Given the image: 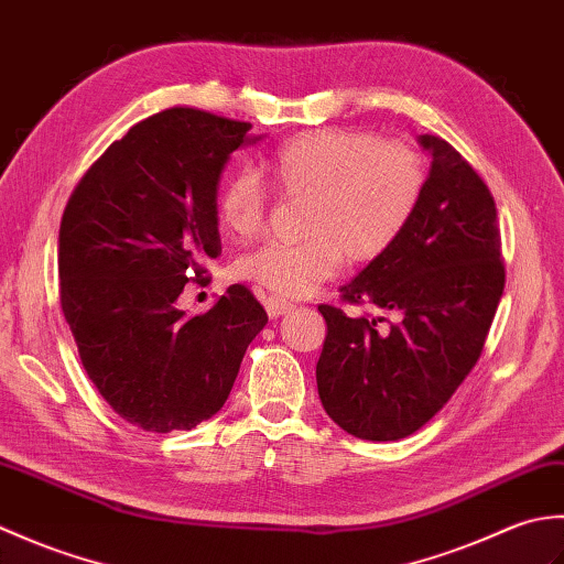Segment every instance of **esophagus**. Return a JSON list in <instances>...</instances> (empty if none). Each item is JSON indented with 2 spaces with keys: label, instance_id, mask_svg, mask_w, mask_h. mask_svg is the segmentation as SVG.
I'll use <instances>...</instances> for the list:
<instances>
[{
  "label": "esophagus",
  "instance_id": "obj_1",
  "mask_svg": "<svg viewBox=\"0 0 564 564\" xmlns=\"http://www.w3.org/2000/svg\"><path fill=\"white\" fill-rule=\"evenodd\" d=\"M263 305H267L269 317H283V315H289L295 310L293 303H289L285 297H279V295H269L267 301H263Z\"/></svg>",
  "mask_w": 564,
  "mask_h": 564
}]
</instances>
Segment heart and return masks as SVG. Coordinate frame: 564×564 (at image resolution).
<instances>
[{
  "label": "heart",
  "mask_w": 564,
  "mask_h": 564,
  "mask_svg": "<svg viewBox=\"0 0 564 564\" xmlns=\"http://www.w3.org/2000/svg\"><path fill=\"white\" fill-rule=\"evenodd\" d=\"M273 186L310 196L303 245L267 242L242 257L237 271L279 297H303L329 281L349 254L368 261L388 251L414 218L424 191V162L400 140L366 130L322 128L301 133L267 160ZM267 210L259 176L235 172L218 191V218L237 239L254 235Z\"/></svg>",
  "instance_id": "obj_1"
}]
</instances>
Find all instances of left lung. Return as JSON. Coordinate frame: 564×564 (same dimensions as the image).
Wrapping results in <instances>:
<instances>
[{"label": "left lung", "mask_w": 564, "mask_h": 564, "mask_svg": "<svg viewBox=\"0 0 564 564\" xmlns=\"http://www.w3.org/2000/svg\"><path fill=\"white\" fill-rule=\"evenodd\" d=\"M429 176L414 218L388 251L341 285V301L394 315L346 317L319 305L322 406L346 434L398 441L422 429L482 354L505 293L495 198L446 140L419 135Z\"/></svg>", "instance_id": "obj_1"}]
</instances>
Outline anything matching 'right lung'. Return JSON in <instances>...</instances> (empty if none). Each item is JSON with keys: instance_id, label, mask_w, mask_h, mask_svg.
Returning a JSON list of instances; mask_svg holds the SVG:
<instances>
[{"instance_id": "obj_1", "label": "right lung", "mask_w": 564, "mask_h": 564, "mask_svg": "<svg viewBox=\"0 0 564 564\" xmlns=\"http://www.w3.org/2000/svg\"><path fill=\"white\" fill-rule=\"evenodd\" d=\"M249 123L174 106L82 176L59 223V303L82 366L126 422L170 434L220 412L267 310L230 285L206 315L178 295L220 257L218 188Z\"/></svg>"}]
</instances>
